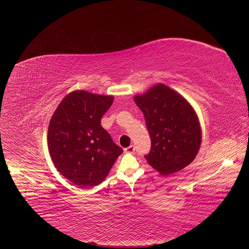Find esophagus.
Here are the masks:
<instances>
[{
    "label": "esophagus",
    "instance_id": "34e87169",
    "mask_svg": "<svg viewBox=\"0 0 249 249\" xmlns=\"http://www.w3.org/2000/svg\"><path fill=\"white\" fill-rule=\"evenodd\" d=\"M124 151V153H127V154H133L135 152V147L134 145H129V147L125 148Z\"/></svg>",
    "mask_w": 249,
    "mask_h": 249
}]
</instances>
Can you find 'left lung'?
Here are the masks:
<instances>
[{"label": "left lung", "mask_w": 249, "mask_h": 249, "mask_svg": "<svg viewBox=\"0 0 249 249\" xmlns=\"http://www.w3.org/2000/svg\"><path fill=\"white\" fill-rule=\"evenodd\" d=\"M142 111L152 140L145 160L163 176L177 173L196 158L202 129L190 102L166 84L158 83L142 94L134 96Z\"/></svg>", "instance_id": "left-lung-1"}]
</instances>
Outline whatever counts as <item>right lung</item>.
I'll use <instances>...</instances> for the list:
<instances>
[{
    "mask_svg": "<svg viewBox=\"0 0 249 249\" xmlns=\"http://www.w3.org/2000/svg\"><path fill=\"white\" fill-rule=\"evenodd\" d=\"M113 99L112 95L74 90L64 96L52 114L47 136L52 162L79 188L100 184L123 153L100 124Z\"/></svg>",
    "mask_w": 249,
    "mask_h": 249,
    "instance_id": "1",
    "label": "right lung"
}]
</instances>
